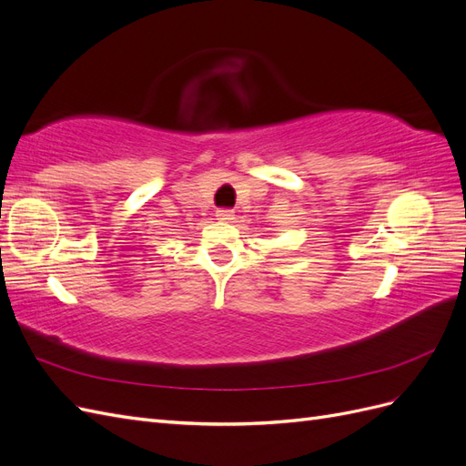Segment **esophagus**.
I'll list each match as a JSON object with an SVG mask.
<instances>
[{
  "label": "esophagus",
  "mask_w": 466,
  "mask_h": 466,
  "mask_svg": "<svg viewBox=\"0 0 466 466\" xmlns=\"http://www.w3.org/2000/svg\"><path fill=\"white\" fill-rule=\"evenodd\" d=\"M216 218L219 221H231L233 219V211L231 209H218L216 211Z\"/></svg>",
  "instance_id": "obj_1"
}]
</instances>
